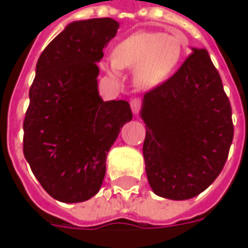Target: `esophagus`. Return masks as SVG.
Returning <instances> with one entry per match:
<instances>
[{"mask_svg":"<svg viewBox=\"0 0 248 248\" xmlns=\"http://www.w3.org/2000/svg\"><path fill=\"white\" fill-rule=\"evenodd\" d=\"M130 106H131V111H133V114H137L140 110L142 102H140V98H134V99L130 101Z\"/></svg>","mask_w":248,"mask_h":248,"instance_id":"1","label":"esophagus"}]
</instances>
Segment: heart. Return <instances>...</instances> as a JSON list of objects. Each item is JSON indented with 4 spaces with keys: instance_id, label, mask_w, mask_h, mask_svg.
Listing matches in <instances>:
<instances>
[{
    "instance_id": "b5f03b06",
    "label": "heart",
    "mask_w": 248,
    "mask_h": 248,
    "mask_svg": "<svg viewBox=\"0 0 248 248\" xmlns=\"http://www.w3.org/2000/svg\"><path fill=\"white\" fill-rule=\"evenodd\" d=\"M183 57L182 38L161 31H138L114 47L113 60L103 69L121 78V69H134L135 86L151 90L171 76Z\"/></svg>"
}]
</instances>
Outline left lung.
I'll return each mask as SVG.
<instances>
[{"label":"left lung","instance_id":"1","mask_svg":"<svg viewBox=\"0 0 248 248\" xmlns=\"http://www.w3.org/2000/svg\"><path fill=\"white\" fill-rule=\"evenodd\" d=\"M143 158L156 195L197 197L217 179L229 156L231 105L207 50L192 47L179 70L143 97Z\"/></svg>","mask_w":248,"mask_h":248}]
</instances>
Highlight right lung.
<instances>
[{"label":"right lung","mask_w":248,"mask_h":248,"mask_svg":"<svg viewBox=\"0 0 248 248\" xmlns=\"http://www.w3.org/2000/svg\"><path fill=\"white\" fill-rule=\"evenodd\" d=\"M113 18L74 21L41 53L24 119V155L57 201L94 197L106 174V156L126 122L127 101H103L97 62L115 37Z\"/></svg>","instance_id":"right-lung-1"}]
</instances>
